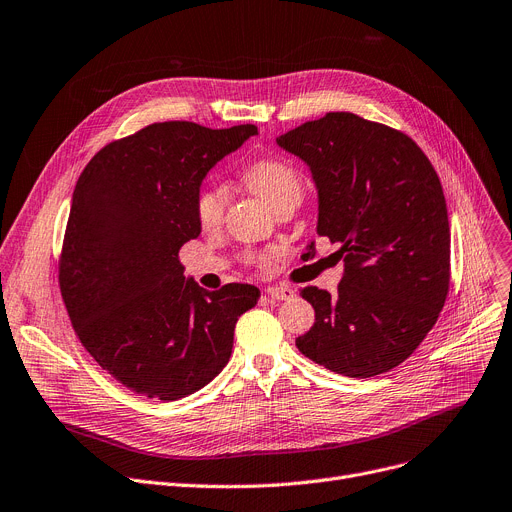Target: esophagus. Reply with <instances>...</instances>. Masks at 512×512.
<instances>
[{"mask_svg": "<svg viewBox=\"0 0 512 512\" xmlns=\"http://www.w3.org/2000/svg\"><path fill=\"white\" fill-rule=\"evenodd\" d=\"M265 292L267 297H272L276 301H290L294 297V290L288 286H267Z\"/></svg>", "mask_w": 512, "mask_h": 512, "instance_id": "esophagus-1", "label": "esophagus"}]
</instances>
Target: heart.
I'll return each mask as SVG.
<instances>
[{
    "label": "heart",
    "mask_w": 512,
    "mask_h": 512,
    "mask_svg": "<svg viewBox=\"0 0 512 512\" xmlns=\"http://www.w3.org/2000/svg\"><path fill=\"white\" fill-rule=\"evenodd\" d=\"M245 178L253 191L270 205L272 209L284 201L303 195V180L301 174L294 170L288 161L282 159H259L251 164L245 172ZM226 209V191L220 184H209L199 193L195 201V215L197 222L203 228H215Z\"/></svg>",
    "instance_id": "b5f03b06"
}]
</instances>
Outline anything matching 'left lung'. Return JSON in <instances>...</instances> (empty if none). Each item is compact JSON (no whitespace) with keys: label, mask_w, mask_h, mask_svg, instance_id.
<instances>
[{"label":"left lung","mask_w":512,"mask_h":512,"mask_svg":"<svg viewBox=\"0 0 512 512\" xmlns=\"http://www.w3.org/2000/svg\"><path fill=\"white\" fill-rule=\"evenodd\" d=\"M276 143L309 166L317 234L338 245L344 261L334 294L301 290L315 324L297 348L348 378L390 371L434 328L448 294L450 226L440 178L407 134L351 112L305 122Z\"/></svg>","instance_id":"8db88e82"}]
</instances>
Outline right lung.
Masks as SVG:
<instances>
[{"label":"right lung","mask_w":512,"mask_h":512,"mask_svg":"<svg viewBox=\"0 0 512 512\" xmlns=\"http://www.w3.org/2000/svg\"><path fill=\"white\" fill-rule=\"evenodd\" d=\"M253 134V124L157 122L105 145L76 182L62 299L91 357L132 392L178 400L201 390L226 367L238 317L257 305V286L209 292L178 261L201 234L203 178Z\"/></svg>","instance_id":"obj_1"}]
</instances>
